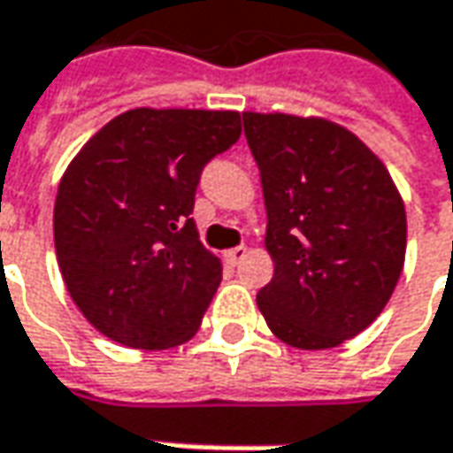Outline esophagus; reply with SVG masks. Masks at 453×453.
Returning <instances> with one entry per match:
<instances>
[{"label":"esophagus","mask_w":453,"mask_h":453,"mask_svg":"<svg viewBox=\"0 0 453 453\" xmlns=\"http://www.w3.org/2000/svg\"><path fill=\"white\" fill-rule=\"evenodd\" d=\"M244 257H247V247H234L229 251H224V259H226V264H232V266H236Z\"/></svg>","instance_id":"esophagus-1"}]
</instances>
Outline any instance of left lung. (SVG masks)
<instances>
[{
  "label": "left lung",
  "instance_id": "8db88e82",
  "mask_svg": "<svg viewBox=\"0 0 453 453\" xmlns=\"http://www.w3.org/2000/svg\"><path fill=\"white\" fill-rule=\"evenodd\" d=\"M242 119L274 259L259 311L289 347H339L381 314L402 276V196L374 151L334 121L257 111Z\"/></svg>",
  "mask_w": 453,
  "mask_h": 453
}]
</instances>
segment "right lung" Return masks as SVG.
Masks as SVG:
<instances>
[{
    "mask_svg": "<svg viewBox=\"0 0 453 453\" xmlns=\"http://www.w3.org/2000/svg\"><path fill=\"white\" fill-rule=\"evenodd\" d=\"M242 134L239 111L129 109L66 166L54 202L64 284L96 332L132 349L191 339L221 262L191 219L204 166Z\"/></svg>",
    "mask_w": 453,
    "mask_h": 453,
    "instance_id": "obj_1",
    "label": "right lung"
}]
</instances>
